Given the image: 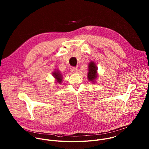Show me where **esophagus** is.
Listing matches in <instances>:
<instances>
[{
	"mask_svg": "<svg viewBox=\"0 0 149 149\" xmlns=\"http://www.w3.org/2000/svg\"><path fill=\"white\" fill-rule=\"evenodd\" d=\"M70 70H71V71L72 72H73V73L77 72L78 71L77 68H75V67H71V68H70Z\"/></svg>",
	"mask_w": 149,
	"mask_h": 149,
	"instance_id": "esophagus-1",
	"label": "esophagus"
}]
</instances>
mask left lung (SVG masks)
Listing matches in <instances>:
<instances>
[{
	"label": "left lung",
	"mask_w": 149,
	"mask_h": 149,
	"mask_svg": "<svg viewBox=\"0 0 149 149\" xmlns=\"http://www.w3.org/2000/svg\"><path fill=\"white\" fill-rule=\"evenodd\" d=\"M97 67L96 64L93 61H91L88 65V79L89 81L93 83H95L97 77Z\"/></svg>",
	"instance_id": "obj_1"
}]
</instances>
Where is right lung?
Segmentation results:
<instances>
[{
    "mask_svg": "<svg viewBox=\"0 0 149 149\" xmlns=\"http://www.w3.org/2000/svg\"><path fill=\"white\" fill-rule=\"evenodd\" d=\"M52 75L54 77V78L56 79L57 82H58L59 84L61 83L62 80H63V76H62L61 74H60L59 71L56 70V71H54L52 73Z\"/></svg>",
    "mask_w": 149,
    "mask_h": 149,
    "instance_id": "right-lung-1",
    "label": "right lung"
}]
</instances>
